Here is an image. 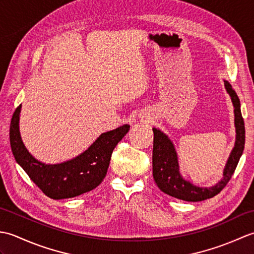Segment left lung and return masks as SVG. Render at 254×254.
Masks as SVG:
<instances>
[{
    "instance_id": "obj_1",
    "label": "left lung",
    "mask_w": 254,
    "mask_h": 254,
    "mask_svg": "<svg viewBox=\"0 0 254 254\" xmlns=\"http://www.w3.org/2000/svg\"><path fill=\"white\" fill-rule=\"evenodd\" d=\"M225 88L229 94L234 105L235 112V127H236V142L235 147L231 150L229 158L226 163L223 172V178L216 185L212 187H197L190 181L186 180L179 171V163L175 145L165 133L156 127L154 132V146H153V176L156 185L161 191L170 196L188 202L204 201L216 195L229 182L231 176L234 175L237 165L239 163L242 153L245 149V122L241 116L240 100L231 85L224 80Z\"/></svg>"
}]
</instances>
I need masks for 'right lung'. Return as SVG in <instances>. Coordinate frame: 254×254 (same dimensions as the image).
<instances>
[{"label": "right lung", "mask_w": 254, "mask_h": 254, "mask_svg": "<svg viewBox=\"0 0 254 254\" xmlns=\"http://www.w3.org/2000/svg\"><path fill=\"white\" fill-rule=\"evenodd\" d=\"M19 105L9 127V142L16 161L47 196L62 199L78 196L98 187L107 175L113 149L130 130L128 124L102 133L84 153L61 164H45L36 159L21 141Z\"/></svg>", "instance_id": "right-lung-1"}]
</instances>
